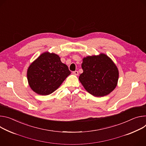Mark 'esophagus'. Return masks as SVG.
<instances>
[{"instance_id": "1", "label": "esophagus", "mask_w": 146, "mask_h": 146, "mask_svg": "<svg viewBox=\"0 0 146 146\" xmlns=\"http://www.w3.org/2000/svg\"><path fill=\"white\" fill-rule=\"evenodd\" d=\"M72 73H73L74 75H75V76H78V71H74V72H73Z\"/></svg>"}]
</instances>
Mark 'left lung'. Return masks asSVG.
<instances>
[{
  "label": "left lung",
  "instance_id": "8db88e82",
  "mask_svg": "<svg viewBox=\"0 0 146 146\" xmlns=\"http://www.w3.org/2000/svg\"><path fill=\"white\" fill-rule=\"evenodd\" d=\"M83 73L79 80L90 94L95 97L107 96L116 88L119 70L113 60L107 55L87 56L83 59Z\"/></svg>",
  "mask_w": 146,
  "mask_h": 146
}]
</instances>
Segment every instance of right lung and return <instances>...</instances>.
Returning <instances> with one entry per match:
<instances>
[{"instance_id": "1", "label": "right lung", "mask_w": 146, "mask_h": 146, "mask_svg": "<svg viewBox=\"0 0 146 146\" xmlns=\"http://www.w3.org/2000/svg\"><path fill=\"white\" fill-rule=\"evenodd\" d=\"M71 72L54 53L45 52L33 62L27 70L29 84L35 93L47 96L56 90Z\"/></svg>"}]
</instances>
